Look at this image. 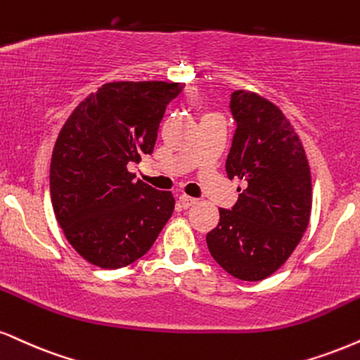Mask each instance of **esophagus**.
<instances>
[{"instance_id":"obj_1","label":"esophagus","mask_w":360,"mask_h":360,"mask_svg":"<svg viewBox=\"0 0 360 360\" xmlns=\"http://www.w3.org/2000/svg\"><path fill=\"white\" fill-rule=\"evenodd\" d=\"M179 202H180V205L184 207V208H190L192 205H195V203H197V198L188 197V195H180Z\"/></svg>"}]
</instances>
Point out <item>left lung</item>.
Segmentation results:
<instances>
[{"label": "left lung", "instance_id": "1", "mask_svg": "<svg viewBox=\"0 0 360 360\" xmlns=\"http://www.w3.org/2000/svg\"><path fill=\"white\" fill-rule=\"evenodd\" d=\"M230 112L237 128L225 170L247 188H238L232 210L219 208L207 245L225 272L257 282L281 269L299 245L310 219L312 181L304 146L272 101L237 90Z\"/></svg>", "mask_w": 360, "mask_h": 360}]
</instances>
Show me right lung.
<instances>
[{"instance_id":"1","label":"right lung","mask_w":360,"mask_h":360,"mask_svg":"<svg viewBox=\"0 0 360 360\" xmlns=\"http://www.w3.org/2000/svg\"><path fill=\"white\" fill-rule=\"evenodd\" d=\"M184 83L115 82L88 95L58 135L50 193L65 237L83 259L122 269L143 257L175 208L170 192L133 181L152 155L167 105Z\"/></svg>"}]
</instances>
